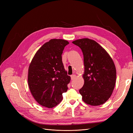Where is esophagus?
<instances>
[{"label": "esophagus", "mask_w": 133, "mask_h": 133, "mask_svg": "<svg viewBox=\"0 0 133 133\" xmlns=\"http://www.w3.org/2000/svg\"><path fill=\"white\" fill-rule=\"evenodd\" d=\"M70 76H71V80H73V79H75L76 75H74V74H73V75H71Z\"/></svg>", "instance_id": "1"}]
</instances>
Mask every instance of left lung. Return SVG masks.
I'll return each mask as SVG.
<instances>
[{
  "mask_svg": "<svg viewBox=\"0 0 133 133\" xmlns=\"http://www.w3.org/2000/svg\"><path fill=\"white\" fill-rule=\"evenodd\" d=\"M82 49L85 71L83 87L79 90L83 101L90 105L105 103L110 97L116 82L113 60L104 48L88 38L73 42Z\"/></svg>",
  "mask_w": 133,
  "mask_h": 133,
  "instance_id": "left-lung-1",
  "label": "left lung"
}]
</instances>
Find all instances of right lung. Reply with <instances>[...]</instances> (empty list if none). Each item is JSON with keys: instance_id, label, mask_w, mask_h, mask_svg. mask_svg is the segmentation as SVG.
Listing matches in <instances>:
<instances>
[{"instance_id": "right-lung-1", "label": "right lung", "mask_w": 133, "mask_h": 133, "mask_svg": "<svg viewBox=\"0 0 133 133\" xmlns=\"http://www.w3.org/2000/svg\"><path fill=\"white\" fill-rule=\"evenodd\" d=\"M68 44L63 39L50 40L37 51L30 64L28 85L35 100L43 107L57 106L68 90L70 76L64 69L62 54Z\"/></svg>"}]
</instances>
